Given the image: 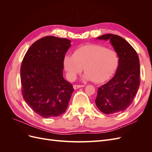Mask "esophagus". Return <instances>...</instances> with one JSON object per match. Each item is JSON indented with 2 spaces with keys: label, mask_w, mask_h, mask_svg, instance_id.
Listing matches in <instances>:
<instances>
[{
  "label": "esophagus",
  "mask_w": 152,
  "mask_h": 152,
  "mask_svg": "<svg viewBox=\"0 0 152 152\" xmlns=\"http://www.w3.org/2000/svg\"><path fill=\"white\" fill-rule=\"evenodd\" d=\"M84 86V85H74L73 86V88H74V89H77L78 88H80V87H82Z\"/></svg>",
  "instance_id": "obj_1"
}]
</instances>
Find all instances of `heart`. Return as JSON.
Masks as SVG:
<instances>
[{
	"mask_svg": "<svg viewBox=\"0 0 152 152\" xmlns=\"http://www.w3.org/2000/svg\"><path fill=\"white\" fill-rule=\"evenodd\" d=\"M117 53L103 45L92 44L77 49L73 54L66 55L63 64L67 75L71 80L84 70L85 80H93L96 83H102L108 80L118 65Z\"/></svg>",
	"mask_w": 152,
	"mask_h": 152,
	"instance_id": "b5f03b06",
	"label": "heart"
}]
</instances>
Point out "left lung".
<instances>
[{"label":"left lung","mask_w":152,"mask_h":152,"mask_svg":"<svg viewBox=\"0 0 152 152\" xmlns=\"http://www.w3.org/2000/svg\"><path fill=\"white\" fill-rule=\"evenodd\" d=\"M96 39L109 40L117 53L119 61L114 77L98 88L96 104L105 114L123 112L132 103L140 87L138 56L130 44L120 36L104 34Z\"/></svg>","instance_id":"obj_1"}]
</instances>
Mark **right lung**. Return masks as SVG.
I'll return each instance as SVG.
<instances>
[{"label":"right lung","mask_w":152,"mask_h":152,"mask_svg":"<svg viewBox=\"0 0 152 152\" xmlns=\"http://www.w3.org/2000/svg\"><path fill=\"white\" fill-rule=\"evenodd\" d=\"M71 40L47 36L37 40L25 54L20 75L23 98L43 118L65 113L74 91L63 77V60Z\"/></svg>","instance_id":"obj_1"}]
</instances>
